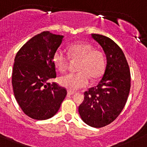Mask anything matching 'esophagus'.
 Listing matches in <instances>:
<instances>
[{
	"label": "esophagus",
	"instance_id": "esophagus-1",
	"mask_svg": "<svg viewBox=\"0 0 147 147\" xmlns=\"http://www.w3.org/2000/svg\"><path fill=\"white\" fill-rule=\"evenodd\" d=\"M74 92H71V91H68L67 92V96H73L74 94Z\"/></svg>",
	"mask_w": 147,
	"mask_h": 147
}]
</instances>
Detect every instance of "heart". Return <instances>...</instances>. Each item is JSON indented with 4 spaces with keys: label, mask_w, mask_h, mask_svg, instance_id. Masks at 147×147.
Segmentation results:
<instances>
[{
    "label": "heart",
    "mask_w": 147,
    "mask_h": 147,
    "mask_svg": "<svg viewBox=\"0 0 147 147\" xmlns=\"http://www.w3.org/2000/svg\"><path fill=\"white\" fill-rule=\"evenodd\" d=\"M68 57L59 49L53 54L52 61L59 71L64 73L68 69L69 59L78 61L76 74H70L61 77L60 84L70 91H76L86 87L89 77L97 79L104 71L105 60L103 53L95 49L94 47L86 42H77L68 47Z\"/></svg>",
    "instance_id": "1"
}]
</instances>
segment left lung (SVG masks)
Returning <instances> with one entry per match:
<instances>
[{
	"instance_id": "8db88e82",
	"label": "left lung",
	"mask_w": 147,
	"mask_h": 147,
	"mask_svg": "<svg viewBox=\"0 0 147 147\" xmlns=\"http://www.w3.org/2000/svg\"><path fill=\"white\" fill-rule=\"evenodd\" d=\"M91 36L102 47L107 63L98 84L84 93L78 113L85 123L100 128L113 122L123 110L129 93L131 76L129 65L118 45L105 36Z\"/></svg>"
}]
</instances>
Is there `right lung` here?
Instances as JSON below:
<instances>
[{"instance_id":"add662e5","label":"right lung","mask_w":147,"mask_h":147,"mask_svg":"<svg viewBox=\"0 0 147 147\" xmlns=\"http://www.w3.org/2000/svg\"><path fill=\"white\" fill-rule=\"evenodd\" d=\"M63 36L43 32L27 42L15 58L12 74L14 96L22 111L31 118L45 120L59 110L66 90L56 83L52 61Z\"/></svg>"}]
</instances>
